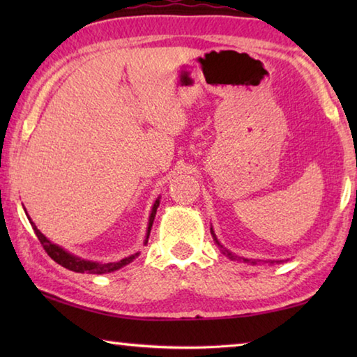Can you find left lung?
Here are the masks:
<instances>
[{
	"mask_svg": "<svg viewBox=\"0 0 357 357\" xmlns=\"http://www.w3.org/2000/svg\"><path fill=\"white\" fill-rule=\"evenodd\" d=\"M215 241H217V239H215ZM217 244H219V243H217ZM227 253H228V252H227ZM228 257H229V258H233L231 253H228ZM244 261H249V259H244Z\"/></svg>",
	"mask_w": 357,
	"mask_h": 357,
	"instance_id": "obj_1",
	"label": "left lung"
}]
</instances>
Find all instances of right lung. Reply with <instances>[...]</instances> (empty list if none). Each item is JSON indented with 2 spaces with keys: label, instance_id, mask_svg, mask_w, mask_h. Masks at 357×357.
<instances>
[{
  "label": "right lung",
  "instance_id": "1",
  "mask_svg": "<svg viewBox=\"0 0 357 357\" xmlns=\"http://www.w3.org/2000/svg\"><path fill=\"white\" fill-rule=\"evenodd\" d=\"M159 208V200H155L153 211H151V215H149V225H148V236H146V243H148V238H149V231H151V227H153V222H154V217H155V211ZM29 219V217H28ZM31 227L34 229L36 236L40 241L42 247H44V250L47 252V255L50 257L53 261H56L58 264H61L63 268L69 269V271H74V273H89V274H105V273H112V271H116L119 268H123V266L129 264L132 259L138 257V253L132 257H128L124 259H121V261L116 263H93V261H86V259H82L78 257L70 255V253L64 252L61 247H58L56 244H52L50 241H48L44 234H42L38 228H36L34 223L31 222ZM144 243V244H146Z\"/></svg>",
  "mask_w": 357,
  "mask_h": 357
}]
</instances>
